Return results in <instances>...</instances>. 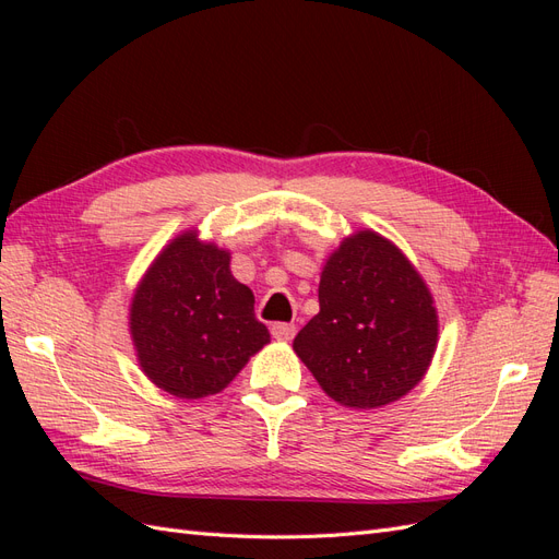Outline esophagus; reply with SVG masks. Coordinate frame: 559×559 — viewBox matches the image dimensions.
Instances as JSON below:
<instances>
[{
  "label": "esophagus",
  "instance_id": "esophagus-1",
  "mask_svg": "<svg viewBox=\"0 0 559 559\" xmlns=\"http://www.w3.org/2000/svg\"><path fill=\"white\" fill-rule=\"evenodd\" d=\"M270 333H273V337H277V341H292V337L296 335V324L277 321V324H273V329H270Z\"/></svg>",
  "mask_w": 559,
  "mask_h": 559
}]
</instances>
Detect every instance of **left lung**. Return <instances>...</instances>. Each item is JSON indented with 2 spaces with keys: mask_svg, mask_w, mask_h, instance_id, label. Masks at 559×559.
Listing matches in <instances>:
<instances>
[{
  "mask_svg": "<svg viewBox=\"0 0 559 559\" xmlns=\"http://www.w3.org/2000/svg\"><path fill=\"white\" fill-rule=\"evenodd\" d=\"M438 343L431 292L376 230L337 247L319 280V312L294 349L324 392L354 411L382 408L425 378Z\"/></svg>",
  "mask_w": 559,
  "mask_h": 559,
  "instance_id": "1",
  "label": "left lung"
}]
</instances>
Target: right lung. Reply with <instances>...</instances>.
Listing matches in <instances>:
<instances>
[{"label":"right lung","instance_id":"right-lung-1","mask_svg":"<svg viewBox=\"0 0 559 559\" xmlns=\"http://www.w3.org/2000/svg\"><path fill=\"white\" fill-rule=\"evenodd\" d=\"M144 376L177 399L218 394L270 343L253 294L230 273V251L186 230L151 263L130 306Z\"/></svg>","mask_w":559,"mask_h":559}]
</instances>
